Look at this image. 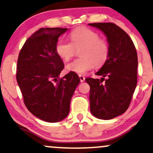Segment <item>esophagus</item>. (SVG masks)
Returning a JSON list of instances; mask_svg holds the SVG:
<instances>
[{
	"instance_id": "1",
	"label": "esophagus",
	"mask_w": 153,
	"mask_h": 153,
	"mask_svg": "<svg viewBox=\"0 0 153 153\" xmlns=\"http://www.w3.org/2000/svg\"><path fill=\"white\" fill-rule=\"evenodd\" d=\"M79 78H80V82H84L85 81V78L83 75H79Z\"/></svg>"
}]
</instances>
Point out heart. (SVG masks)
<instances>
[{"mask_svg":"<svg viewBox=\"0 0 153 153\" xmlns=\"http://www.w3.org/2000/svg\"><path fill=\"white\" fill-rule=\"evenodd\" d=\"M71 42L60 40L56 46V51L63 61H68L80 50L81 58L66 65L67 71L83 75L94 68L101 67L109 57V48L107 42L100 38L97 32L85 27H79L71 32Z\"/></svg>","mask_w":153,"mask_h":153,"instance_id":"b5f03b06","label":"heart"}]
</instances>
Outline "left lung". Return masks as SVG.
Returning a JSON list of instances; mask_svg holds the SVG:
<instances>
[{"label": "left lung", "instance_id": "1", "mask_svg": "<svg viewBox=\"0 0 153 153\" xmlns=\"http://www.w3.org/2000/svg\"><path fill=\"white\" fill-rule=\"evenodd\" d=\"M88 25L103 32L109 48L108 59L95 73L102 78L85 79L90 87V111L98 119H111L126 111L136 88V49L128 34L114 23ZM105 76L107 80L102 84Z\"/></svg>", "mask_w": 153, "mask_h": 153}]
</instances>
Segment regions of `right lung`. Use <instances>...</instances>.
Wrapping results in <instances>:
<instances>
[{"label":"right lung","instance_id":"obj_1","mask_svg":"<svg viewBox=\"0 0 153 153\" xmlns=\"http://www.w3.org/2000/svg\"><path fill=\"white\" fill-rule=\"evenodd\" d=\"M67 30L39 29L25 42L17 60L16 79L25 106L46 122H58L67 117L71 97L80 81L73 72L59 78L64 63L56 46Z\"/></svg>","mask_w":153,"mask_h":153}]
</instances>
